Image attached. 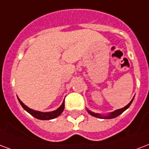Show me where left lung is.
<instances>
[{"label":"left lung","instance_id":"left-lung-1","mask_svg":"<svg viewBox=\"0 0 149 149\" xmlns=\"http://www.w3.org/2000/svg\"><path fill=\"white\" fill-rule=\"evenodd\" d=\"M133 100H134V98H133V99L130 101V103H129L127 105H126L125 107L122 108V109H120L116 110V111H114V112H110L109 114L107 116H102V115H101V114H98V113H95V112H91V111H90V110H87V112H88V113H89V114H91V115L93 116H95V117L101 118V119H113V118L117 117L118 116H120V114H122L123 112H124L125 110L127 109L128 108L130 107V105H131Z\"/></svg>","mask_w":149,"mask_h":149}]
</instances>
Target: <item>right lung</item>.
Instances as JSON below:
<instances>
[{"instance_id":"add662e5","label":"right lung","mask_w":149,"mask_h":149,"mask_svg":"<svg viewBox=\"0 0 149 149\" xmlns=\"http://www.w3.org/2000/svg\"><path fill=\"white\" fill-rule=\"evenodd\" d=\"M18 99H19V103L21 104V105L22 106V108L24 109L26 112H28L32 115L33 117L37 118L38 120H52V119H54V118L58 117V116H59L61 114H62V112H63V110H64L65 108V101L62 102V104L61 105L58 109L54 110V111H52V112H39V111H35V110H33L31 109H29V107H27L26 105H24L22 102L20 101L19 97H18Z\"/></svg>"}]
</instances>
